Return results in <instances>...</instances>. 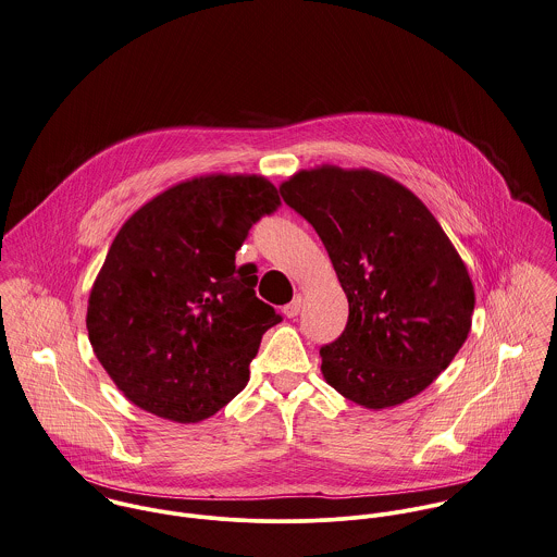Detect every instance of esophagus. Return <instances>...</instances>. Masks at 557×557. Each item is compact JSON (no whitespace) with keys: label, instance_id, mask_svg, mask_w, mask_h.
<instances>
[{"label":"esophagus","instance_id":"34e87169","mask_svg":"<svg viewBox=\"0 0 557 557\" xmlns=\"http://www.w3.org/2000/svg\"><path fill=\"white\" fill-rule=\"evenodd\" d=\"M299 312H301V297L297 295L288 306H284V314H286L288 319H295Z\"/></svg>","mask_w":557,"mask_h":557}]
</instances>
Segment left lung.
<instances>
[{"label": "left lung", "mask_w": 557, "mask_h": 557, "mask_svg": "<svg viewBox=\"0 0 557 557\" xmlns=\"http://www.w3.org/2000/svg\"><path fill=\"white\" fill-rule=\"evenodd\" d=\"M280 194L321 236L348 299L346 330L321 348L325 381L374 411L424 392L465 344L475 306L444 227L405 185L366 168L301 170Z\"/></svg>", "instance_id": "obj_1"}]
</instances>
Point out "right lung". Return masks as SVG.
Returning <instances> with one entry per match:
<instances>
[{
	"label": "right lung",
	"instance_id": "add662e5",
	"mask_svg": "<svg viewBox=\"0 0 557 557\" xmlns=\"http://www.w3.org/2000/svg\"><path fill=\"white\" fill-rule=\"evenodd\" d=\"M277 207L264 176L209 174L165 189L120 227L86 327L135 407L196 424L247 385L262 335L282 317L256 297L253 264L234 258L249 227Z\"/></svg>",
	"mask_w": 557,
	"mask_h": 557
}]
</instances>
